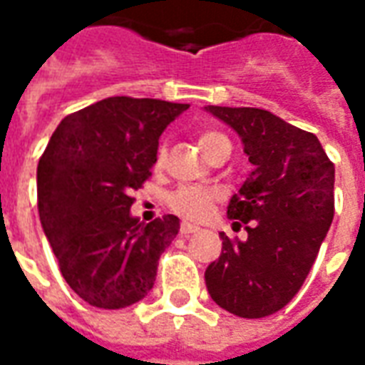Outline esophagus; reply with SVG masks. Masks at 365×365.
Here are the masks:
<instances>
[{"label":"esophagus","instance_id":"esophagus-1","mask_svg":"<svg viewBox=\"0 0 365 365\" xmlns=\"http://www.w3.org/2000/svg\"><path fill=\"white\" fill-rule=\"evenodd\" d=\"M180 235L182 237H188V235H194V232H198L200 231V227H196V225H190V223H180Z\"/></svg>","mask_w":365,"mask_h":365}]
</instances>
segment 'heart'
I'll list each match as a JSON object with an SVG mask.
<instances>
[{
  "mask_svg": "<svg viewBox=\"0 0 365 365\" xmlns=\"http://www.w3.org/2000/svg\"><path fill=\"white\" fill-rule=\"evenodd\" d=\"M200 150L205 153V158H212L213 152H217L219 148H229L231 150V142L229 138L221 133L215 130H207L200 136ZM165 160V148L161 146L158 150L155 161L161 165ZM219 202V192L213 188H205V186H179L177 190L167 194V205L173 212L180 215V217L190 219V221H204L210 217L213 205Z\"/></svg>",
  "mask_w": 365,
  "mask_h": 365,
  "instance_id": "b5f03b06",
  "label": "heart"
}]
</instances>
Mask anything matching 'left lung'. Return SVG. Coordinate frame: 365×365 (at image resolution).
<instances>
[{"mask_svg": "<svg viewBox=\"0 0 365 365\" xmlns=\"http://www.w3.org/2000/svg\"><path fill=\"white\" fill-rule=\"evenodd\" d=\"M245 144L252 171L227 207L235 229L225 232L217 262L205 269L213 302L238 317L275 314L306 281L335 215V165L316 134L257 108L207 106Z\"/></svg>", "mask_w": 365, "mask_h": 365, "instance_id": "8db88e82", "label": "left lung"}]
</instances>
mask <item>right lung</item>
Masks as SVG:
<instances>
[{
    "mask_svg": "<svg viewBox=\"0 0 365 365\" xmlns=\"http://www.w3.org/2000/svg\"><path fill=\"white\" fill-rule=\"evenodd\" d=\"M188 103L115 96L67 115L38 163V212L63 279L90 306L127 308L152 290L177 215L140 223L133 190Z\"/></svg>",
    "mask_w": 365,
    "mask_h": 365,
    "instance_id": "right-lung-1",
    "label": "right lung"
}]
</instances>
